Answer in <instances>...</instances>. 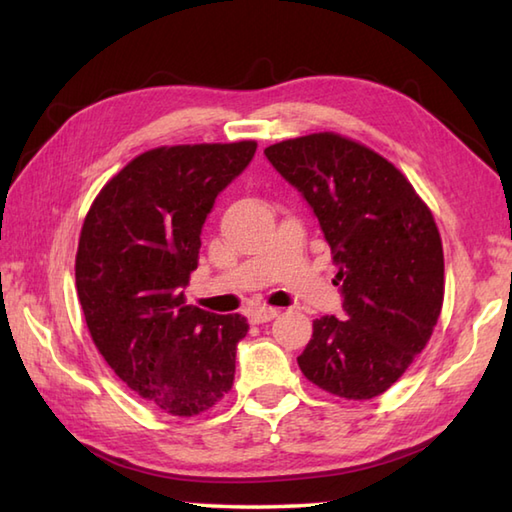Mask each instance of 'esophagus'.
<instances>
[{
    "label": "esophagus",
    "instance_id": "1",
    "mask_svg": "<svg viewBox=\"0 0 512 512\" xmlns=\"http://www.w3.org/2000/svg\"><path fill=\"white\" fill-rule=\"evenodd\" d=\"M277 314H279V310H277V308H255V310H250L248 319H250V323L259 325V323H268V321H273V319L277 317Z\"/></svg>",
    "mask_w": 512,
    "mask_h": 512
}]
</instances>
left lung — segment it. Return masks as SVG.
<instances>
[{
  "label": "left lung",
  "instance_id": "left-lung-1",
  "mask_svg": "<svg viewBox=\"0 0 512 512\" xmlns=\"http://www.w3.org/2000/svg\"><path fill=\"white\" fill-rule=\"evenodd\" d=\"M264 154L308 202L339 266L345 319L312 323L301 372L347 400L380 396L440 317L444 255L433 215L391 162L339 134L284 140Z\"/></svg>",
  "mask_w": 512,
  "mask_h": 512
}]
</instances>
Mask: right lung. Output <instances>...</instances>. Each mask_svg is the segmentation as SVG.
Instances as JSON below:
<instances>
[{
	"instance_id": "obj_1",
	"label": "right lung",
	"mask_w": 512,
	"mask_h": 512,
	"mask_svg": "<svg viewBox=\"0 0 512 512\" xmlns=\"http://www.w3.org/2000/svg\"><path fill=\"white\" fill-rule=\"evenodd\" d=\"M257 151L253 140L140 154L96 195L76 253L94 345L123 383L171 416L211 409L233 387L242 314L187 306L202 226Z\"/></svg>"
}]
</instances>
